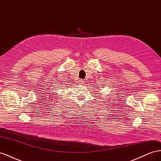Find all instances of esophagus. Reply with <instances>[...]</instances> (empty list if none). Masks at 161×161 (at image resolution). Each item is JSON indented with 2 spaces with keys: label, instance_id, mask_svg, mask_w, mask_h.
Instances as JSON below:
<instances>
[{
  "label": "esophagus",
  "instance_id": "34e87169",
  "mask_svg": "<svg viewBox=\"0 0 161 161\" xmlns=\"http://www.w3.org/2000/svg\"><path fill=\"white\" fill-rule=\"evenodd\" d=\"M84 83H85V81H84L83 80L80 79V80H79V85H84Z\"/></svg>",
  "mask_w": 161,
  "mask_h": 161
}]
</instances>
